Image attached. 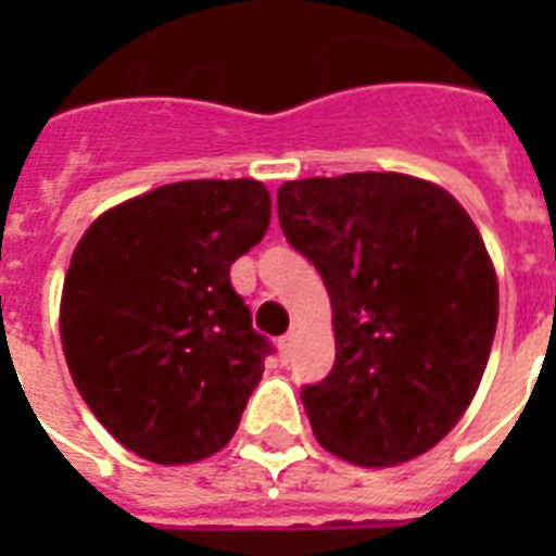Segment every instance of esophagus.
<instances>
[{"label": "esophagus", "mask_w": 556, "mask_h": 556, "mask_svg": "<svg viewBox=\"0 0 556 556\" xmlns=\"http://www.w3.org/2000/svg\"><path fill=\"white\" fill-rule=\"evenodd\" d=\"M277 349H279V361H282V364H288V361L294 357L296 331H291V334H286V338H279L277 340Z\"/></svg>", "instance_id": "34e87169"}]
</instances>
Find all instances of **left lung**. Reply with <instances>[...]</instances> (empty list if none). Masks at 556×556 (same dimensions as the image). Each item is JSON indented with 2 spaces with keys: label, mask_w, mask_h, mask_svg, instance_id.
I'll return each instance as SVG.
<instances>
[{
  "label": "left lung",
  "mask_w": 556,
  "mask_h": 556,
  "mask_svg": "<svg viewBox=\"0 0 556 556\" xmlns=\"http://www.w3.org/2000/svg\"><path fill=\"white\" fill-rule=\"evenodd\" d=\"M277 210L331 296L334 366L300 392L317 441L361 467L435 447L473 401L500 317L473 218L401 173L288 181Z\"/></svg>",
  "instance_id": "obj_1"
}]
</instances>
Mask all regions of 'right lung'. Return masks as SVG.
<instances>
[{"label":"right lung","instance_id":"obj_1","mask_svg":"<svg viewBox=\"0 0 556 556\" xmlns=\"http://www.w3.org/2000/svg\"><path fill=\"white\" fill-rule=\"evenodd\" d=\"M268 222L265 185L201 178L106 210L77 242L60 303L65 364L126 450L190 465L233 439L270 343L230 265Z\"/></svg>","mask_w":556,"mask_h":556}]
</instances>
